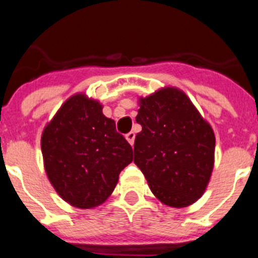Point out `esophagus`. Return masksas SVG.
Returning a JSON list of instances; mask_svg holds the SVG:
<instances>
[{"label":"esophagus","mask_w":258,"mask_h":258,"mask_svg":"<svg viewBox=\"0 0 258 258\" xmlns=\"http://www.w3.org/2000/svg\"><path fill=\"white\" fill-rule=\"evenodd\" d=\"M125 138H126V141L129 143H131L132 146H133V143H134V138H136V134L133 133V132H131V133H127L126 136H125Z\"/></svg>","instance_id":"1"}]
</instances>
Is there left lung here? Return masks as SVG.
Returning <instances> with one entry per match:
<instances>
[{"mask_svg": "<svg viewBox=\"0 0 258 258\" xmlns=\"http://www.w3.org/2000/svg\"><path fill=\"white\" fill-rule=\"evenodd\" d=\"M134 163L165 206L184 208L202 198L214 166L213 129L178 88L138 99Z\"/></svg>", "mask_w": 258, "mask_h": 258, "instance_id": "left-lung-1", "label": "left lung"}]
</instances>
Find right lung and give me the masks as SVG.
<instances>
[{"instance_id": "1", "label": "right lung", "mask_w": 258, "mask_h": 258, "mask_svg": "<svg viewBox=\"0 0 258 258\" xmlns=\"http://www.w3.org/2000/svg\"><path fill=\"white\" fill-rule=\"evenodd\" d=\"M99 101L84 93L61 104L44 127L41 151L47 178L72 207L90 209L108 199L133 150Z\"/></svg>"}]
</instances>
